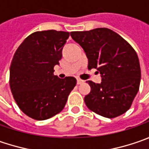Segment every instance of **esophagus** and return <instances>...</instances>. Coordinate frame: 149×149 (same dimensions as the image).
Here are the masks:
<instances>
[{"label": "esophagus", "mask_w": 149, "mask_h": 149, "mask_svg": "<svg viewBox=\"0 0 149 149\" xmlns=\"http://www.w3.org/2000/svg\"><path fill=\"white\" fill-rule=\"evenodd\" d=\"M84 83V81L82 80V79H77V84H82Z\"/></svg>", "instance_id": "34e87169"}]
</instances>
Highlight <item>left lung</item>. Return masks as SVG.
<instances>
[{"mask_svg": "<svg viewBox=\"0 0 149 149\" xmlns=\"http://www.w3.org/2000/svg\"><path fill=\"white\" fill-rule=\"evenodd\" d=\"M70 36L84 50L88 69H97L102 78L100 84L87 81L91 90L84 97L86 106L109 118L124 113L131 107L140 84V65L134 48L108 28L73 31Z\"/></svg>", "mask_w": 149, "mask_h": 149, "instance_id": "left-lung-1", "label": "left lung"}]
</instances>
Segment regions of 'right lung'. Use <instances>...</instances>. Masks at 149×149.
Listing matches in <instances>:
<instances>
[{
	"instance_id": "obj_1",
	"label": "right lung",
	"mask_w": 149,
	"mask_h": 149,
	"mask_svg": "<svg viewBox=\"0 0 149 149\" xmlns=\"http://www.w3.org/2000/svg\"><path fill=\"white\" fill-rule=\"evenodd\" d=\"M69 36V32L54 30L34 32L13 56L10 67L11 93L20 110L36 120L62 111L76 84L75 78L54 75V67L59 65Z\"/></svg>"
}]
</instances>
